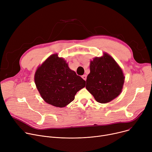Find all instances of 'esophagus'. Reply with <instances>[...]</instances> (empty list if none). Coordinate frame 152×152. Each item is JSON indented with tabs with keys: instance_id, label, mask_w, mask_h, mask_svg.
Masks as SVG:
<instances>
[{
	"instance_id": "34e87169",
	"label": "esophagus",
	"mask_w": 152,
	"mask_h": 152,
	"mask_svg": "<svg viewBox=\"0 0 152 152\" xmlns=\"http://www.w3.org/2000/svg\"><path fill=\"white\" fill-rule=\"evenodd\" d=\"M82 78L84 80H85V81H86V75H83L82 76Z\"/></svg>"
}]
</instances>
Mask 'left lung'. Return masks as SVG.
Segmentation results:
<instances>
[{
    "label": "left lung",
    "instance_id": "1",
    "mask_svg": "<svg viewBox=\"0 0 152 152\" xmlns=\"http://www.w3.org/2000/svg\"><path fill=\"white\" fill-rule=\"evenodd\" d=\"M90 73L86 78V90L99 103H107L121 93L124 76L113 58L106 53L90 62Z\"/></svg>",
    "mask_w": 152,
    "mask_h": 152
}]
</instances>
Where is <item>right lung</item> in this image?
Instances as JSON below:
<instances>
[{
  "instance_id": "right-lung-1",
  "label": "right lung",
  "mask_w": 152,
  "mask_h": 152,
  "mask_svg": "<svg viewBox=\"0 0 152 152\" xmlns=\"http://www.w3.org/2000/svg\"><path fill=\"white\" fill-rule=\"evenodd\" d=\"M34 81L43 99L57 107H64L73 101L86 84L58 54L51 55L38 67Z\"/></svg>"
}]
</instances>
